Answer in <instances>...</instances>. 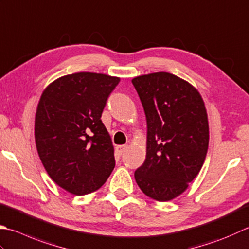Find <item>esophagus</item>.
<instances>
[{"label":"esophagus","mask_w":249,"mask_h":249,"mask_svg":"<svg viewBox=\"0 0 249 249\" xmlns=\"http://www.w3.org/2000/svg\"><path fill=\"white\" fill-rule=\"evenodd\" d=\"M126 149H127V145H126V144H123V145H116L115 152L118 153L119 157H121V155L123 154V152H124V151H125Z\"/></svg>","instance_id":"esophagus-1"}]
</instances>
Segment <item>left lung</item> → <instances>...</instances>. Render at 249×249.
I'll return each instance as SVG.
<instances>
[{
  "label": "left lung",
  "mask_w": 249,
  "mask_h": 249,
  "mask_svg": "<svg viewBox=\"0 0 249 249\" xmlns=\"http://www.w3.org/2000/svg\"><path fill=\"white\" fill-rule=\"evenodd\" d=\"M147 118V157L135 179L145 196L160 202L180 196L197 176L209 140L199 92L167 72L131 80Z\"/></svg>",
  "instance_id": "obj_1"
}]
</instances>
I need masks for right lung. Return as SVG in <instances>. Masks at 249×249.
<instances>
[{
    "instance_id": "add662e5",
    "label": "right lung",
    "mask_w": 249,
    "mask_h": 249,
    "mask_svg": "<svg viewBox=\"0 0 249 249\" xmlns=\"http://www.w3.org/2000/svg\"><path fill=\"white\" fill-rule=\"evenodd\" d=\"M119 77L80 72L53 81L38 101L34 135L38 157L58 186L75 196L98 190L115 166L101 121Z\"/></svg>"
}]
</instances>
